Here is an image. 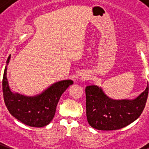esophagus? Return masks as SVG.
<instances>
[{
    "instance_id": "obj_1",
    "label": "esophagus",
    "mask_w": 149,
    "mask_h": 149,
    "mask_svg": "<svg viewBox=\"0 0 149 149\" xmlns=\"http://www.w3.org/2000/svg\"><path fill=\"white\" fill-rule=\"evenodd\" d=\"M80 79H81L82 81H85V80H87L88 76L86 75V74H82V75L80 77Z\"/></svg>"
}]
</instances>
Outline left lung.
I'll return each instance as SVG.
<instances>
[{
  "label": "left lung",
  "mask_w": 149,
  "mask_h": 149,
  "mask_svg": "<svg viewBox=\"0 0 149 149\" xmlns=\"http://www.w3.org/2000/svg\"><path fill=\"white\" fill-rule=\"evenodd\" d=\"M148 94L146 89L133 99H113L102 87L96 85L86 87V118L89 125L98 130H120L141 116Z\"/></svg>",
  "instance_id": "left-lung-1"
}]
</instances>
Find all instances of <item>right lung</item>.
<instances>
[{"label":"right lung","instance_id":"right-lung-1","mask_svg":"<svg viewBox=\"0 0 149 149\" xmlns=\"http://www.w3.org/2000/svg\"><path fill=\"white\" fill-rule=\"evenodd\" d=\"M10 58L9 55L2 81L3 95L7 109L14 118L29 126H46L55 116L56 106L62 94L69 86L73 84V81L67 79L56 82L35 96H26L13 92L7 79V66Z\"/></svg>","mask_w":149,"mask_h":149}]
</instances>
